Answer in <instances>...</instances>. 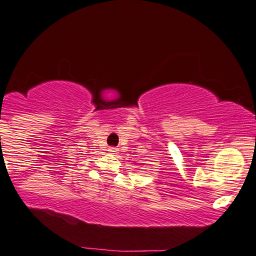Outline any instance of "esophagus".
<instances>
[{
  "label": "esophagus",
  "instance_id": "esophagus-1",
  "mask_svg": "<svg viewBox=\"0 0 256 256\" xmlns=\"http://www.w3.org/2000/svg\"><path fill=\"white\" fill-rule=\"evenodd\" d=\"M110 153H112V154H117L118 153V148H116V147H109V150H108Z\"/></svg>",
  "mask_w": 256,
  "mask_h": 256
}]
</instances>
